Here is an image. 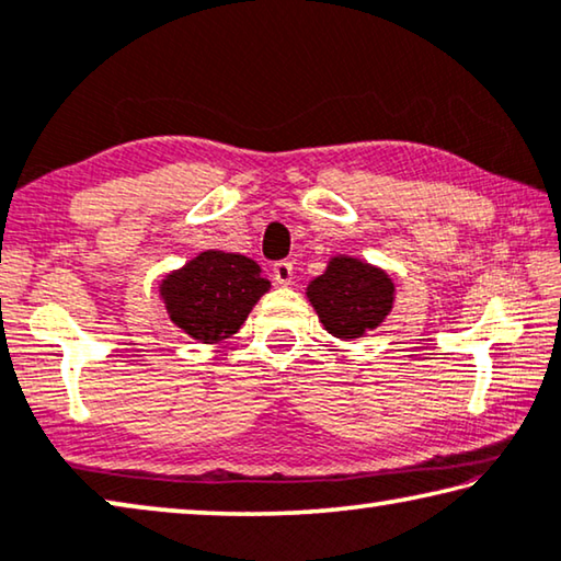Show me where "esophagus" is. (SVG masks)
<instances>
[{"mask_svg": "<svg viewBox=\"0 0 561 561\" xmlns=\"http://www.w3.org/2000/svg\"><path fill=\"white\" fill-rule=\"evenodd\" d=\"M274 279H277L279 284H291V279H295V270H291V262H277L274 264Z\"/></svg>", "mask_w": 561, "mask_h": 561, "instance_id": "1", "label": "esophagus"}]
</instances>
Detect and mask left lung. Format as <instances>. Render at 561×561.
Segmentation results:
<instances>
[{"label": "left lung", "mask_w": 561, "mask_h": 561, "mask_svg": "<svg viewBox=\"0 0 561 561\" xmlns=\"http://www.w3.org/2000/svg\"><path fill=\"white\" fill-rule=\"evenodd\" d=\"M307 299L332 337L357 340L386 322L396 302V284L380 266L337 254L307 284Z\"/></svg>", "instance_id": "8db88e82"}]
</instances>
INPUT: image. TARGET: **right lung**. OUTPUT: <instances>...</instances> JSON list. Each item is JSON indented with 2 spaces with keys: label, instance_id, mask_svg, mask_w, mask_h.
<instances>
[{
  "label": "right lung",
  "instance_id": "add662e5",
  "mask_svg": "<svg viewBox=\"0 0 561 561\" xmlns=\"http://www.w3.org/2000/svg\"><path fill=\"white\" fill-rule=\"evenodd\" d=\"M272 282L262 277L254 259L206 249L198 256L165 274L161 299L171 322L188 337L214 345L239 332Z\"/></svg>",
  "mask_w": 561,
  "mask_h": 561
}]
</instances>
